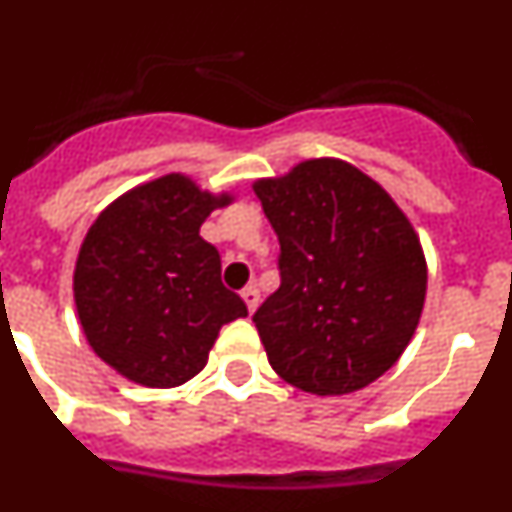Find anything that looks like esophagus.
Segmentation results:
<instances>
[{
	"label": "esophagus",
	"mask_w": 512,
	"mask_h": 512,
	"mask_svg": "<svg viewBox=\"0 0 512 512\" xmlns=\"http://www.w3.org/2000/svg\"><path fill=\"white\" fill-rule=\"evenodd\" d=\"M241 297H243V302H246L248 312H253V310H256V307H259V289L253 287V284H248V287L243 289Z\"/></svg>",
	"instance_id": "esophagus-1"
}]
</instances>
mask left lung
Here are the masks:
<instances>
[{
  "label": "left lung",
  "mask_w": 512,
  "mask_h": 512,
  "mask_svg": "<svg viewBox=\"0 0 512 512\" xmlns=\"http://www.w3.org/2000/svg\"><path fill=\"white\" fill-rule=\"evenodd\" d=\"M253 192L279 238V289L253 312L271 369L315 395L361 390L418 328L428 277L413 225L374 179L336 158Z\"/></svg>",
  "instance_id": "obj_1"
}]
</instances>
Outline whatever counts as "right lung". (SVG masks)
Returning a JSON list of instances; mask_svg holds the SVG:
<instances>
[{"mask_svg":"<svg viewBox=\"0 0 512 512\" xmlns=\"http://www.w3.org/2000/svg\"><path fill=\"white\" fill-rule=\"evenodd\" d=\"M228 202L169 174L122 194L89 228L74 271L76 312L89 346L122 377L146 387L189 382L220 328L248 315L200 235Z\"/></svg>","mask_w":512,"mask_h":512,"instance_id":"1","label":"right lung"}]
</instances>
